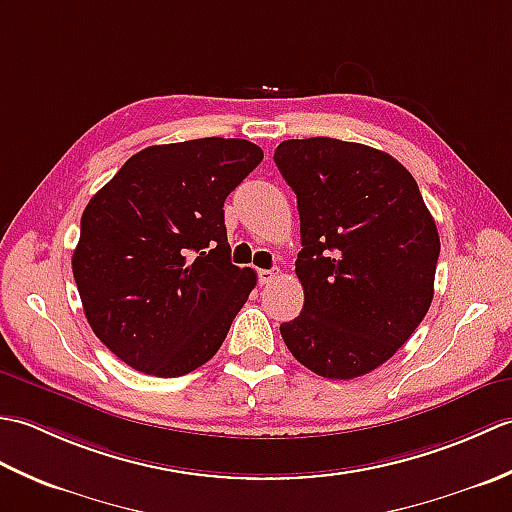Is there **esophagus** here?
I'll return each mask as SVG.
<instances>
[{
    "label": "esophagus",
    "instance_id": "34e87169",
    "mask_svg": "<svg viewBox=\"0 0 512 512\" xmlns=\"http://www.w3.org/2000/svg\"><path fill=\"white\" fill-rule=\"evenodd\" d=\"M279 273H277V268H262L257 273V277H259V284H264V286H268L270 281H275V277H277Z\"/></svg>",
    "mask_w": 512,
    "mask_h": 512
}]
</instances>
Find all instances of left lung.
I'll return each mask as SVG.
<instances>
[{
  "mask_svg": "<svg viewBox=\"0 0 512 512\" xmlns=\"http://www.w3.org/2000/svg\"><path fill=\"white\" fill-rule=\"evenodd\" d=\"M275 162L297 193L303 310L281 323L323 378L369 374L398 352L433 299L436 222L411 173L385 151L336 138L284 140Z\"/></svg>",
  "mask_w": 512,
  "mask_h": 512,
  "instance_id": "left-lung-1",
  "label": "left lung"
}]
</instances>
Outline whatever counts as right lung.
Segmentation results:
<instances>
[{
	"label": "right lung",
	"instance_id": "right-lung-1",
	"mask_svg": "<svg viewBox=\"0 0 512 512\" xmlns=\"http://www.w3.org/2000/svg\"><path fill=\"white\" fill-rule=\"evenodd\" d=\"M262 158L242 138L154 145L85 206L74 281L90 328L129 367L176 378L220 350L257 284L231 264L224 200Z\"/></svg>",
	"mask_w": 512,
	"mask_h": 512
}]
</instances>
